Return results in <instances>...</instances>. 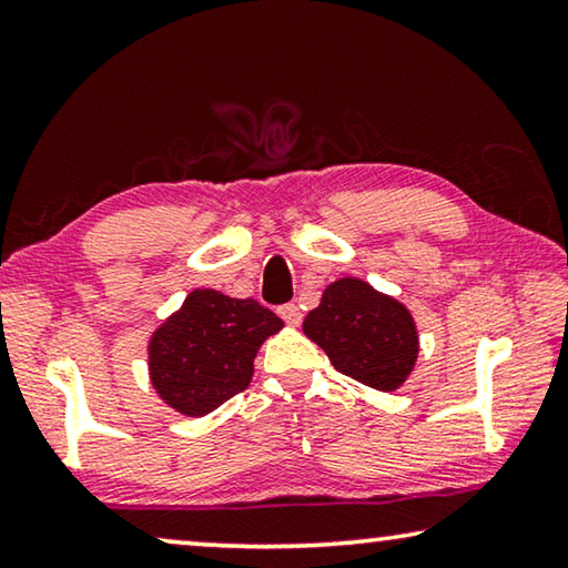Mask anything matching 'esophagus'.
I'll return each mask as SVG.
<instances>
[{
	"instance_id": "1",
	"label": "esophagus",
	"mask_w": 568,
	"mask_h": 568,
	"mask_svg": "<svg viewBox=\"0 0 568 568\" xmlns=\"http://www.w3.org/2000/svg\"><path fill=\"white\" fill-rule=\"evenodd\" d=\"M277 316H281L287 323V326H298L303 313L295 303H285V305H281V308H277Z\"/></svg>"
}]
</instances>
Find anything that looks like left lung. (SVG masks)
I'll return each mask as SVG.
<instances>
[{"label":"left lung","instance_id":"left-lung-1","mask_svg":"<svg viewBox=\"0 0 568 568\" xmlns=\"http://www.w3.org/2000/svg\"><path fill=\"white\" fill-rule=\"evenodd\" d=\"M303 333L326 351L341 374L372 389L394 392L407 382L419 336L407 305L358 277H341L323 291Z\"/></svg>","mask_w":568,"mask_h":568}]
</instances>
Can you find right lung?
<instances>
[{
	"mask_svg": "<svg viewBox=\"0 0 568 568\" xmlns=\"http://www.w3.org/2000/svg\"><path fill=\"white\" fill-rule=\"evenodd\" d=\"M283 321L257 301L196 287L149 341V376L164 404L204 417L247 389L263 341Z\"/></svg>",
	"mask_w": 568,
	"mask_h": 568,
	"instance_id": "add662e5",
	"label": "right lung"
}]
</instances>
